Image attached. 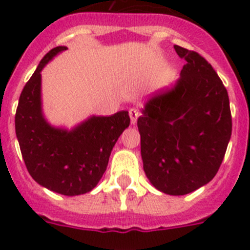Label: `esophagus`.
I'll return each instance as SVG.
<instances>
[{
  "instance_id": "obj_1",
  "label": "esophagus",
  "mask_w": 250,
  "mask_h": 250,
  "mask_svg": "<svg viewBox=\"0 0 250 250\" xmlns=\"http://www.w3.org/2000/svg\"><path fill=\"white\" fill-rule=\"evenodd\" d=\"M129 115H130V120H131V124L132 125H135L136 121H138V118L140 116V111H139L138 109H130Z\"/></svg>"
}]
</instances>
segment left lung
Returning <instances> with one entry per match:
<instances>
[{
    "mask_svg": "<svg viewBox=\"0 0 250 250\" xmlns=\"http://www.w3.org/2000/svg\"><path fill=\"white\" fill-rule=\"evenodd\" d=\"M187 63L173 89L152 96L138 119L144 171L158 190L185 195L218 173L231 136L228 92L195 51L174 46Z\"/></svg>",
    "mask_w": 250,
    "mask_h": 250,
    "instance_id": "obj_1",
    "label": "left lung"
}]
</instances>
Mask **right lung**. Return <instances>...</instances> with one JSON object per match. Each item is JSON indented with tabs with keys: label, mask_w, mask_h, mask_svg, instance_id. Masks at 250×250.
Segmentation results:
<instances>
[{
	"label": "right lung",
	"mask_w": 250,
	"mask_h": 250,
	"mask_svg": "<svg viewBox=\"0 0 250 250\" xmlns=\"http://www.w3.org/2000/svg\"><path fill=\"white\" fill-rule=\"evenodd\" d=\"M65 46L48 51L20 95L16 136L28 173L48 190L74 196L89 193L105 173L110 154L129 126L127 111L92 116L71 131L46 123L41 110V70Z\"/></svg>",
	"instance_id": "right-lung-1"
}]
</instances>
